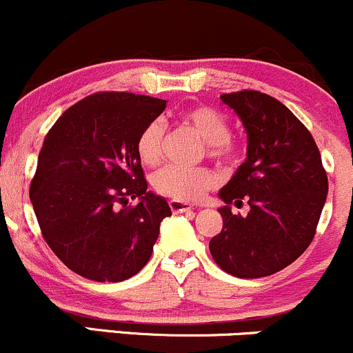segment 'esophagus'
Masks as SVG:
<instances>
[{
  "label": "esophagus",
  "mask_w": 353,
  "mask_h": 353,
  "mask_svg": "<svg viewBox=\"0 0 353 353\" xmlns=\"http://www.w3.org/2000/svg\"><path fill=\"white\" fill-rule=\"evenodd\" d=\"M169 206L170 210H172V213H188V211H191L192 208L191 205H188V203H183V201H169Z\"/></svg>",
  "instance_id": "1"
}]
</instances>
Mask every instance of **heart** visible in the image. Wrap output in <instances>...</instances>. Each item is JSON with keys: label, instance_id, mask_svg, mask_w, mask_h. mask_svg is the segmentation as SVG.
<instances>
[{"label": "heart", "instance_id": "1", "mask_svg": "<svg viewBox=\"0 0 353 353\" xmlns=\"http://www.w3.org/2000/svg\"><path fill=\"white\" fill-rule=\"evenodd\" d=\"M181 121L198 133L199 139L206 143V152L210 157L216 159L221 164H230L235 161L236 148L230 139V123L223 114L208 106H196L183 111ZM164 133V125L161 121H150L139 133L137 154L142 164L155 165L161 161ZM214 183H216L214 172L208 167L183 169V167L169 165L155 172L152 179V184L159 194L183 203H194L201 199L214 186Z\"/></svg>", "mask_w": 353, "mask_h": 353}]
</instances>
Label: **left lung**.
Returning a JSON list of instances; mask_svg holds the SVG:
<instances>
[{"label":"left lung","mask_w":353,"mask_h":353,"mask_svg":"<svg viewBox=\"0 0 353 353\" xmlns=\"http://www.w3.org/2000/svg\"><path fill=\"white\" fill-rule=\"evenodd\" d=\"M247 132V159L220 189L223 228L210 242L214 262L235 277L255 279L283 270L316 232L328 177L313 137L292 111L259 91L221 94ZM251 206L247 217L230 204Z\"/></svg>","instance_id":"1"}]
</instances>
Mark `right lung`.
<instances>
[{
  "label": "right lung",
  "instance_id": "1",
  "mask_svg": "<svg viewBox=\"0 0 353 353\" xmlns=\"http://www.w3.org/2000/svg\"><path fill=\"white\" fill-rule=\"evenodd\" d=\"M165 99L96 92L62 113L43 140L30 186L42 235L79 276L120 283L143 269L170 208L147 191L137 139ZM128 199H139L127 207Z\"/></svg>",
  "mask_w": 353,
  "mask_h": 353
}]
</instances>
